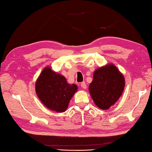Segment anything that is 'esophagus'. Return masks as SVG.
Returning a JSON list of instances; mask_svg holds the SVG:
<instances>
[{"label": "esophagus", "instance_id": "1", "mask_svg": "<svg viewBox=\"0 0 152 152\" xmlns=\"http://www.w3.org/2000/svg\"><path fill=\"white\" fill-rule=\"evenodd\" d=\"M81 86H82V88H83L84 89H86V84L85 82H82L81 83Z\"/></svg>", "mask_w": 152, "mask_h": 152}]
</instances>
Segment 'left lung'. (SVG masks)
I'll use <instances>...</instances> for the list:
<instances>
[{"mask_svg":"<svg viewBox=\"0 0 152 152\" xmlns=\"http://www.w3.org/2000/svg\"><path fill=\"white\" fill-rule=\"evenodd\" d=\"M125 85L124 76L115 65L109 64L97 68L89 85V92L97 107L109 109L118 100Z\"/></svg>","mask_w":152,"mask_h":152,"instance_id":"8db88e82","label":"left lung"}]
</instances>
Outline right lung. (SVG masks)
<instances>
[{"label": "right lung", "instance_id": "1", "mask_svg": "<svg viewBox=\"0 0 152 152\" xmlns=\"http://www.w3.org/2000/svg\"><path fill=\"white\" fill-rule=\"evenodd\" d=\"M35 91L48 109L62 113L67 109L77 86L75 84H68L65 77L53 71L50 67H45L37 79Z\"/></svg>", "mask_w": 152, "mask_h": 152}]
</instances>
